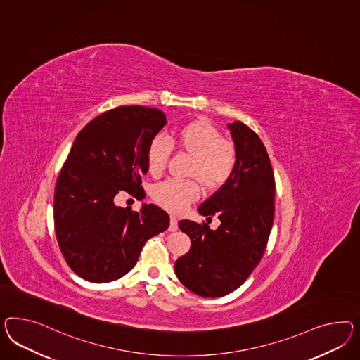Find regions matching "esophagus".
Returning <instances> with one entry per match:
<instances>
[{
  "label": "esophagus",
  "instance_id": "1",
  "mask_svg": "<svg viewBox=\"0 0 360 360\" xmlns=\"http://www.w3.org/2000/svg\"><path fill=\"white\" fill-rule=\"evenodd\" d=\"M178 229V219L175 216L170 217V225H169V231L175 232Z\"/></svg>",
  "mask_w": 360,
  "mask_h": 360
}]
</instances>
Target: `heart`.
Listing matches in <instances>:
<instances>
[{"mask_svg":"<svg viewBox=\"0 0 360 360\" xmlns=\"http://www.w3.org/2000/svg\"><path fill=\"white\" fill-rule=\"evenodd\" d=\"M172 144L191 155L187 175L196 177L205 188H220L233 175L237 165L236 146L205 120H195L178 128L170 140L160 135L153 137L146 146V155L150 174L160 175L165 170ZM195 180L170 178L153 186L150 194L158 205L173 212H182L200 195V186Z\"/></svg>","mask_w":360,"mask_h":360,"instance_id":"1","label":"heart"}]
</instances>
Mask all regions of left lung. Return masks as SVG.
Segmentation results:
<instances>
[{"instance_id": "8db88e82", "label": "left lung", "mask_w": 360, "mask_h": 360, "mask_svg": "<svg viewBox=\"0 0 360 360\" xmlns=\"http://www.w3.org/2000/svg\"><path fill=\"white\" fill-rule=\"evenodd\" d=\"M237 150L231 179L199 205L217 216L220 226L179 221L191 240L188 253L175 262L179 282L203 297L225 296L243 284L262 259L275 212V179L261 139L243 122L228 124Z\"/></svg>"}]
</instances>
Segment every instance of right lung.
<instances>
[{"instance_id": "1", "label": "right lung", "mask_w": 360, "mask_h": 360, "mask_svg": "<svg viewBox=\"0 0 360 360\" xmlns=\"http://www.w3.org/2000/svg\"><path fill=\"white\" fill-rule=\"evenodd\" d=\"M166 124L157 108L120 106L81 129L55 187L53 220L69 267L93 283L131 271L146 241L165 232L169 214L155 205L140 211L114 202L120 191L143 199L146 146Z\"/></svg>"}]
</instances>
